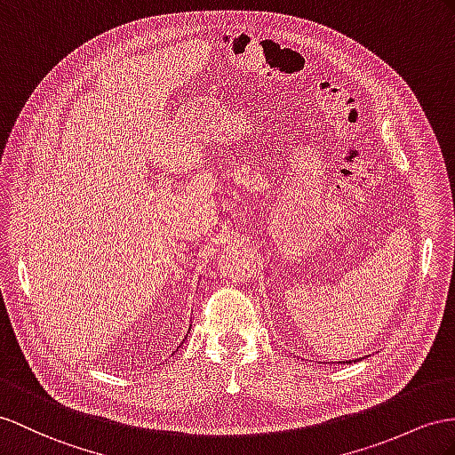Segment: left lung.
<instances>
[{
  "label": "left lung",
  "mask_w": 455,
  "mask_h": 455,
  "mask_svg": "<svg viewBox=\"0 0 455 455\" xmlns=\"http://www.w3.org/2000/svg\"><path fill=\"white\" fill-rule=\"evenodd\" d=\"M355 361V359H354ZM346 363H352V361H346Z\"/></svg>",
  "instance_id": "8db88e82"
}]
</instances>
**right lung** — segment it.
Here are the masks:
<instances>
[{"label":"right lung","mask_w":455,"mask_h":455,"mask_svg":"<svg viewBox=\"0 0 455 455\" xmlns=\"http://www.w3.org/2000/svg\"><path fill=\"white\" fill-rule=\"evenodd\" d=\"M182 344H184V340H182Z\"/></svg>","instance_id":"1"}]
</instances>
